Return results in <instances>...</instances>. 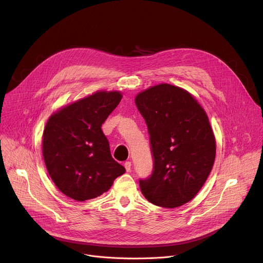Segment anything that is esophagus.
I'll return each instance as SVG.
<instances>
[{"mask_svg": "<svg viewBox=\"0 0 263 263\" xmlns=\"http://www.w3.org/2000/svg\"><path fill=\"white\" fill-rule=\"evenodd\" d=\"M125 168H126V171L129 173V172H131V162L130 161H126L125 162Z\"/></svg>", "mask_w": 263, "mask_h": 263, "instance_id": "obj_1", "label": "esophagus"}]
</instances>
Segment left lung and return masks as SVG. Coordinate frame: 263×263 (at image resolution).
I'll list each match as a JSON object with an SVG mask.
<instances>
[{
    "label": "left lung",
    "mask_w": 263,
    "mask_h": 263,
    "mask_svg": "<svg viewBox=\"0 0 263 263\" xmlns=\"http://www.w3.org/2000/svg\"><path fill=\"white\" fill-rule=\"evenodd\" d=\"M145 121L153 171L139 179L145 199L176 208L190 202L206 182L215 158V139L207 115L186 90L160 84L135 98Z\"/></svg>",
    "instance_id": "8db88e82"
}]
</instances>
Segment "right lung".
I'll return each instance as SVG.
<instances>
[{
    "mask_svg": "<svg viewBox=\"0 0 263 263\" xmlns=\"http://www.w3.org/2000/svg\"><path fill=\"white\" fill-rule=\"evenodd\" d=\"M122 100L100 91L54 114L43 138L44 159L58 190L79 202L107 192L126 170L111 156L102 124Z\"/></svg>",
    "mask_w": 263,
    "mask_h": 263,
    "instance_id": "add662e5",
    "label": "right lung"
}]
</instances>
